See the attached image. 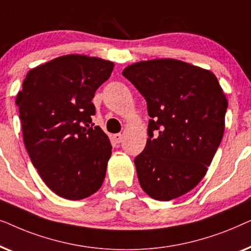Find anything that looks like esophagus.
Returning <instances> with one entry per match:
<instances>
[{
    "instance_id": "esophagus-1",
    "label": "esophagus",
    "mask_w": 251,
    "mask_h": 251,
    "mask_svg": "<svg viewBox=\"0 0 251 251\" xmlns=\"http://www.w3.org/2000/svg\"><path fill=\"white\" fill-rule=\"evenodd\" d=\"M122 138H123V137H122L121 133H115V135H113V139H114V142L118 143V144L122 142Z\"/></svg>"
}]
</instances>
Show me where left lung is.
Masks as SVG:
<instances>
[{"mask_svg":"<svg viewBox=\"0 0 251 251\" xmlns=\"http://www.w3.org/2000/svg\"><path fill=\"white\" fill-rule=\"evenodd\" d=\"M122 74L146 99L151 118L135 159L140 186L159 201L186 194L207 174L224 135L227 99L217 77L169 58L129 65Z\"/></svg>","mask_w":251,"mask_h":251,"instance_id":"8db88e82","label":"left lung"}]
</instances>
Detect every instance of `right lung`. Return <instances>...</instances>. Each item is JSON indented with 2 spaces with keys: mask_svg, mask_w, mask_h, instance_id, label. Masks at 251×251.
I'll use <instances>...</instances> for the list:
<instances>
[{
  "mask_svg": "<svg viewBox=\"0 0 251 251\" xmlns=\"http://www.w3.org/2000/svg\"><path fill=\"white\" fill-rule=\"evenodd\" d=\"M113 67L101 58L66 54L30 70L17 95L30 161L47 186L67 200L90 197L105 179L112 145L90 126L91 100Z\"/></svg>",
  "mask_w": 251,
  "mask_h": 251,
  "instance_id": "right-lung-1",
  "label": "right lung"
}]
</instances>
